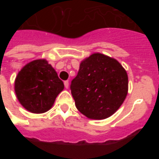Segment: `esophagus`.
Wrapping results in <instances>:
<instances>
[{
	"label": "esophagus",
	"mask_w": 159,
	"mask_h": 159,
	"mask_svg": "<svg viewBox=\"0 0 159 159\" xmlns=\"http://www.w3.org/2000/svg\"><path fill=\"white\" fill-rule=\"evenodd\" d=\"M64 84H65V87H66V89H68V87H69V82L68 81H65Z\"/></svg>",
	"instance_id": "esophagus-1"
}]
</instances>
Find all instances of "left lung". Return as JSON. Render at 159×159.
Wrapping results in <instances>:
<instances>
[{
	"label": "left lung",
	"mask_w": 159,
	"mask_h": 159,
	"mask_svg": "<svg viewBox=\"0 0 159 159\" xmlns=\"http://www.w3.org/2000/svg\"><path fill=\"white\" fill-rule=\"evenodd\" d=\"M70 89L80 112L91 119H105L125 100L128 75L116 59L93 53L81 63Z\"/></svg>",
	"instance_id": "8db88e82"
}]
</instances>
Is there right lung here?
Masks as SVG:
<instances>
[{
  "label": "right lung",
  "instance_id": "add662e5",
  "mask_svg": "<svg viewBox=\"0 0 159 159\" xmlns=\"http://www.w3.org/2000/svg\"><path fill=\"white\" fill-rule=\"evenodd\" d=\"M64 89L55 70L45 59L27 64L15 80V93L23 107L33 113H43Z\"/></svg>",
  "mask_w": 159,
  "mask_h": 159
}]
</instances>
